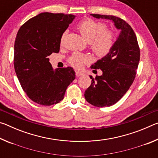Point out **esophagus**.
Instances as JSON below:
<instances>
[{
  "instance_id": "esophagus-1",
  "label": "esophagus",
  "mask_w": 158,
  "mask_h": 158,
  "mask_svg": "<svg viewBox=\"0 0 158 158\" xmlns=\"http://www.w3.org/2000/svg\"><path fill=\"white\" fill-rule=\"evenodd\" d=\"M75 73H76L77 76H81V75H83V74H84V73H83L81 71H79V70H76Z\"/></svg>"
}]
</instances>
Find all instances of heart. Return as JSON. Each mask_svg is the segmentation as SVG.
<instances>
[{"label":"heart","instance_id":"b5f03b06","mask_svg":"<svg viewBox=\"0 0 158 158\" xmlns=\"http://www.w3.org/2000/svg\"><path fill=\"white\" fill-rule=\"evenodd\" d=\"M77 29L89 42L90 49L98 57L105 56L114 46L116 34L114 31L107 29V26L105 23L87 18L80 21L77 25ZM66 35L67 31H65L61 35L60 44H63ZM89 61V57L88 56L77 52L74 53L68 59L69 63L77 68Z\"/></svg>","mask_w":158,"mask_h":158}]
</instances>
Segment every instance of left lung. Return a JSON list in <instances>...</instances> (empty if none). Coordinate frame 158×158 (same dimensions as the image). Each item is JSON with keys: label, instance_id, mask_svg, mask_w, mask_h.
<instances>
[{"label": "left lung", "instance_id": "obj_1", "mask_svg": "<svg viewBox=\"0 0 158 158\" xmlns=\"http://www.w3.org/2000/svg\"><path fill=\"white\" fill-rule=\"evenodd\" d=\"M90 15L112 20L121 30L111 52L90 67L93 71L100 69L102 75L95 79L90 76L91 84L84 93L85 100L93 106H110L121 100L132 84L140 60V49L137 36L126 21L113 15Z\"/></svg>", "mask_w": 158, "mask_h": 158}]
</instances>
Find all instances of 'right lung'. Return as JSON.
I'll use <instances>...</instances> for the list:
<instances>
[{"label":"right lung","instance_id":"add662e5","mask_svg":"<svg viewBox=\"0 0 158 158\" xmlns=\"http://www.w3.org/2000/svg\"><path fill=\"white\" fill-rule=\"evenodd\" d=\"M73 15L40 13L21 26L15 42L14 66L28 97L39 105L50 106L63 100L75 79L72 67L53 71L48 56L58 53L60 40Z\"/></svg>","mask_w":158,"mask_h":158}]
</instances>
